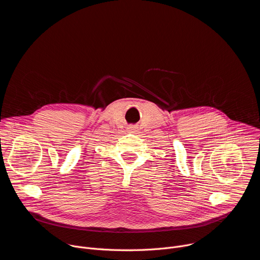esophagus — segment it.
I'll return each instance as SVG.
<instances>
[{"label": "esophagus", "mask_w": 260, "mask_h": 260, "mask_svg": "<svg viewBox=\"0 0 260 260\" xmlns=\"http://www.w3.org/2000/svg\"><path fill=\"white\" fill-rule=\"evenodd\" d=\"M128 131H129V132H135V131H136V127H135V126H131V127L128 128Z\"/></svg>", "instance_id": "obj_1"}]
</instances>
